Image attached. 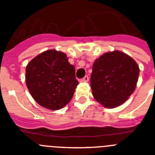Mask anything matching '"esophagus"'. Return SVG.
<instances>
[{
  "label": "esophagus",
  "instance_id": "1",
  "mask_svg": "<svg viewBox=\"0 0 155 155\" xmlns=\"http://www.w3.org/2000/svg\"><path fill=\"white\" fill-rule=\"evenodd\" d=\"M89 81V77L87 76V75H86V76L84 77V78H82L81 80L80 81H81V82H87V81Z\"/></svg>",
  "mask_w": 155,
  "mask_h": 155
}]
</instances>
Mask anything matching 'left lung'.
Masks as SVG:
<instances>
[{"instance_id":"8db88e82","label":"left lung","mask_w":155,"mask_h":155,"mask_svg":"<svg viewBox=\"0 0 155 155\" xmlns=\"http://www.w3.org/2000/svg\"><path fill=\"white\" fill-rule=\"evenodd\" d=\"M139 73V66L127 53L119 50L104 53L93 64L92 95L104 107H118L134 93Z\"/></svg>"}]
</instances>
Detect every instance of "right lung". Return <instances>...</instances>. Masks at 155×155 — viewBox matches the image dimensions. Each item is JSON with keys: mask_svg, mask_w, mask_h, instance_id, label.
Masks as SVG:
<instances>
[{"mask_svg": "<svg viewBox=\"0 0 155 155\" xmlns=\"http://www.w3.org/2000/svg\"><path fill=\"white\" fill-rule=\"evenodd\" d=\"M25 82L35 102L50 110L64 108L78 84L74 67L65 53L56 50L39 53L27 64Z\"/></svg>", "mask_w": 155, "mask_h": 155, "instance_id": "1", "label": "right lung"}]
</instances>
